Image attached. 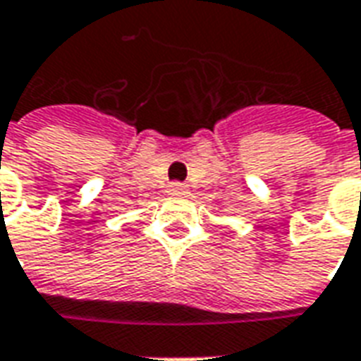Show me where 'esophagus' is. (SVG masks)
I'll return each mask as SVG.
<instances>
[{
	"instance_id": "obj_1",
	"label": "esophagus",
	"mask_w": 361,
	"mask_h": 361,
	"mask_svg": "<svg viewBox=\"0 0 361 361\" xmlns=\"http://www.w3.org/2000/svg\"><path fill=\"white\" fill-rule=\"evenodd\" d=\"M167 192H169L171 196H186L188 194V188H186V184L183 183H171L167 186Z\"/></svg>"
}]
</instances>
